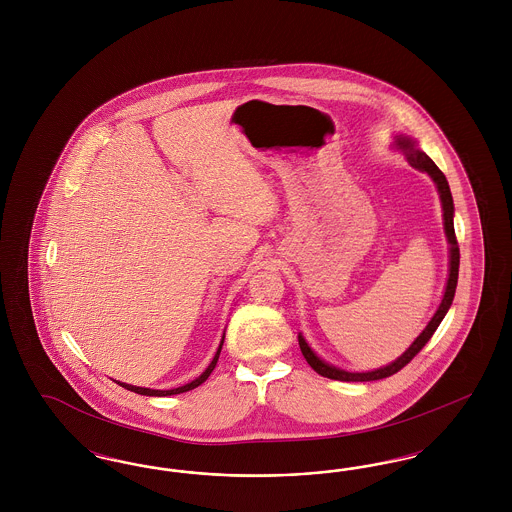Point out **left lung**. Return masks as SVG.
<instances>
[{
	"label": "left lung",
	"instance_id": "left-lung-1",
	"mask_svg": "<svg viewBox=\"0 0 512 512\" xmlns=\"http://www.w3.org/2000/svg\"><path fill=\"white\" fill-rule=\"evenodd\" d=\"M397 146L405 151L411 167L418 169V171L428 172L432 176V180L438 184L439 197H441V205H443L445 234H447V240H449V245H451V267H449L447 288H445V293H443V299H441V305H439L436 315L428 322L424 332L414 340L413 345L397 361H393L391 365L378 368V370H372V372H345V370H340L336 366L326 365L324 361H320L317 355L311 351V347L307 345V341L303 340V336H299V347H301V353L307 359V363L313 366V370H317L320 376L330 378V380L372 382V380H382V378H388L391 374L399 372L403 366L409 365L413 361L414 357L420 353V349L434 336V332L438 330L439 322L447 315V311H449V307L453 303V297H455L457 280H459V265H461V251H459V242H457V236H455V224H453V211L455 209H453V195H451V190H449L447 178H445L443 172L439 171L438 165L424 151L414 147L413 142L409 138H399Z\"/></svg>",
	"mask_w": 512,
	"mask_h": 512
}]
</instances>
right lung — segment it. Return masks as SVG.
<instances>
[{
    "label": "right lung",
    "mask_w": 512,
    "mask_h": 512,
    "mask_svg": "<svg viewBox=\"0 0 512 512\" xmlns=\"http://www.w3.org/2000/svg\"><path fill=\"white\" fill-rule=\"evenodd\" d=\"M220 349H222V341H220L219 351H217V355L213 357L211 365L207 366V370H205V372H203L199 378H195L194 382H190V384H186V386H180V388H174V390H149V388H138V386L121 384V382H119V386H122L124 390L140 393V395H155V397H165V395H176V393H184V391L194 390V388H197V386H201V384H203V382L209 378V374L215 370L217 361H219Z\"/></svg>",
    "instance_id": "right-lung-1"
}]
</instances>
